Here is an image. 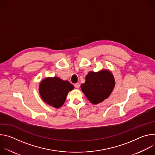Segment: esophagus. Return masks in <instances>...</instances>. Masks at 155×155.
Listing matches in <instances>:
<instances>
[{
	"label": "esophagus",
	"instance_id": "obj_1",
	"mask_svg": "<svg viewBox=\"0 0 155 155\" xmlns=\"http://www.w3.org/2000/svg\"><path fill=\"white\" fill-rule=\"evenodd\" d=\"M74 86H75L76 88H77V89H78V88L80 87V83H75V84H74Z\"/></svg>",
	"mask_w": 155,
	"mask_h": 155
}]
</instances>
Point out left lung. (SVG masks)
<instances>
[{"label":"left lung","mask_w":155,"mask_h":155,"mask_svg":"<svg viewBox=\"0 0 155 155\" xmlns=\"http://www.w3.org/2000/svg\"><path fill=\"white\" fill-rule=\"evenodd\" d=\"M115 83L112 74L108 71L91 72L86 76V81L81 84V89L88 100L97 104L111 94Z\"/></svg>","instance_id":"obj_1"}]
</instances>
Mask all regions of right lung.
<instances>
[{
	"label": "right lung",
	"instance_id": "1",
	"mask_svg": "<svg viewBox=\"0 0 155 155\" xmlns=\"http://www.w3.org/2000/svg\"><path fill=\"white\" fill-rule=\"evenodd\" d=\"M73 89L74 86L68 81L56 77L44 79L39 86V92L43 101L54 108L62 105L69 91Z\"/></svg>",
	"mask_w": 155,
	"mask_h": 155
}]
</instances>
